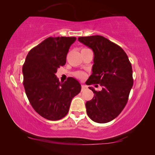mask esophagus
I'll use <instances>...</instances> for the list:
<instances>
[{"mask_svg": "<svg viewBox=\"0 0 155 155\" xmlns=\"http://www.w3.org/2000/svg\"><path fill=\"white\" fill-rule=\"evenodd\" d=\"M87 87L86 85H84V84H82V85H81V90L83 91V90H85Z\"/></svg>", "mask_w": 155, "mask_h": 155, "instance_id": "obj_1", "label": "esophagus"}]
</instances>
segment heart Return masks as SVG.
Returning a JSON list of instances; mask_svg holds the SVG:
<instances>
[{"label": "heart", "instance_id": "obj_1", "mask_svg": "<svg viewBox=\"0 0 155 155\" xmlns=\"http://www.w3.org/2000/svg\"><path fill=\"white\" fill-rule=\"evenodd\" d=\"M75 76L78 78H84V73H81V72H78V73L75 74Z\"/></svg>", "mask_w": 155, "mask_h": 155}]
</instances>
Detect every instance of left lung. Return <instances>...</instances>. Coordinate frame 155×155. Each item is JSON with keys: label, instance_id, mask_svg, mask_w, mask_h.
Segmentation results:
<instances>
[{"label": "left lung", "instance_id": "obj_1", "mask_svg": "<svg viewBox=\"0 0 155 155\" xmlns=\"http://www.w3.org/2000/svg\"><path fill=\"white\" fill-rule=\"evenodd\" d=\"M94 52L92 73L86 84H99L92 100L86 102L87 114L93 121L105 124L120 114L126 107L133 85L132 65L124 49L117 44L99 35L78 38ZM97 86V85H95Z\"/></svg>", "mask_w": 155, "mask_h": 155}]
</instances>
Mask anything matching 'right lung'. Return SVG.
I'll list each match as a JSON object with an SVG mask.
<instances>
[{"label":"right lung","instance_id":"1","mask_svg":"<svg viewBox=\"0 0 155 155\" xmlns=\"http://www.w3.org/2000/svg\"><path fill=\"white\" fill-rule=\"evenodd\" d=\"M75 37H48L29 51L22 67L23 84L31 107L50 120L67 115L73 98L81 90L80 82L68 78L59 82L57 69L66 63Z\"/></svg>","mask_w":155,"mask_h":155}]
</instances>
